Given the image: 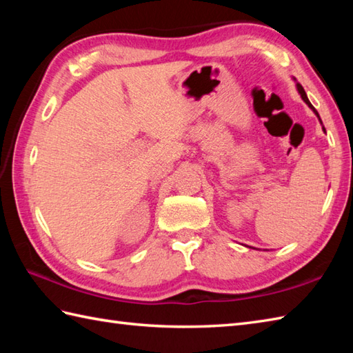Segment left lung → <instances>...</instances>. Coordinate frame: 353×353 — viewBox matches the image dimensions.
Wrapping results in <instances>:
<instances>
[{
  "instance_id": "left-lung-1",
  "label": "left lung",
  "mask_w": 353,
  "mask_h": 353,
  "mask_svg": "<svg viewBox=\"0 0 353 353\" xmlns=\"http://www.w3.org/2000/svg\"><path fill=\"white\" fill-rule=\"evenodd\" d=\"M297 91H299V94H301V97H302V99H303V101L306 103V104H308V106L314 110V114H316L317 117H319V112L316 110V109H314V106H312V104L310 103V100H308V97H306V92H305V89L302 88V85L301 83H297ZM319 119H320V117H319ZM321 123V121H320ZM323 130H325V127H323Z\"/></svg>"
}]
</instances>
